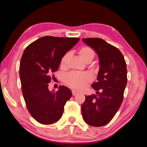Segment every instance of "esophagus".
I'll list each match as a JSON object with an SVG mask.
<instances>
[{
    "mask_svg": "<svg viewBox=\"0 0 147 147\" xmlns=\"http://www.w3.org/2000/svg\"><path fill=\"white\" fill-rule=\"evenodd\" d=\"M72 94H73V96H75V95H76L77 94H78V93H77L76 91L73 90V91H72Z\"/></svg>",
    "mask_w": 147,
    "mask_h": 147,
    "instance_id": "esophagus-1",
    "label": "esophagus"
}]
</instances>
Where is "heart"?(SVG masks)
Listing matches in <instances>:
<instances>
[{
	"label": "heart",
	"mask_w": 147,
	"mask_h": 147,
	"mask_svg": "<svg viewBox=\"0 0 147 147\" xmlns=\"http://www.w3.org/2000/svg\"><path fill=\"white\" fill-rule=\"evenodd\" d=\"M79 56L84 61L91 62L94 57V51L88 47H84L78 51ZM71 56V53H67L62 57L60 65L61 67H65ZM91 74L86 72H70L64 76L65 83L76 90H82L92 81Z\"/></svg>",
	"instance_id": "b5f03b06"
}]
</instances>
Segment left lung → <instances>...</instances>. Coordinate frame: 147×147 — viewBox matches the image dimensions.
<instances>
[{
    "mask_svg": "<svg viewBox=\"0 0 147 147\" xmlns=\"http://www.w3.org/2000/svg\"><path fill=\"white\" fill-rule=\"evenodd\" d=\"M99 58L97 82L92 88L97 94L86 96L82 115L87 124L102 126L110 122L120 108L127 83L126 61L121 51L100 38L82 39Z\"/></svg>",
    "mask_w": 147,
    "mask_h": 147,
    "instance_id": "1",
    "label": "left lung"
}]
</instances>
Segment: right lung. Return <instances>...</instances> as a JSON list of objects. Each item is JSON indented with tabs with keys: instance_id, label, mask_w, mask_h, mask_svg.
<instances>
[{
	"instance_id": "add662e5",
	"label": "right lung",
	"mask_w": 147,
	"mask_h": 147,
	"mask_svg": "<svg viewBox=\"0 0 147 147\" xmlns=\"http://www.w3.org/2000/svg\"><path fill=\"white\" fill-rule=\"evenodd\" d=\"M80 40L76 38L45 36L30 44L24 50L19 66L23 97L35 120L43 124L58 121L64 106L72 96L67 87L50 91L52 73L58 71L61 59Z\"/></svg>"
}]
</instances>
